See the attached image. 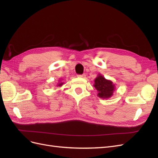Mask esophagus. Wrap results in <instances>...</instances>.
Returning <instances> with one entry per match:
<instances>
[{
	"mask_svg": "<svg viewBox=\"0 0 158 158\" xmlns=\"http://www.w3.org/2000/svg\"><path fill=\"white\" fill-rule=\"evenodd\" d=\"M85 76H86V75H85V74H83L82 75H78V77H80V78H85Z\"/></svg>",
	"mask_w": 158,
	"mask_h": 158,
	"instance_id": "34e87169",
	"label": "esophagus"
}]
</instances>
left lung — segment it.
Listing matches in <instances>:
<instances>
[{"label": "left lung", "instance_id": "1", "mask_svg": "<svg viewBox=\"0 0 158 158\" xmlns=\"http://www.w3.org/2000/svg\"><path fill=\"white\" fill-rule=\"evenodd\" d=\"M93 86L98 91V96L102 99H108L113 96L115 84L111 80L106 79L101 74L95 78Z\"/></svg>", "mask_w": 158, "mask_h": 158}]
</instances>
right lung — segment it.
Instances as JSON below:
<instances>
[{"mask_svg": "<svg viewBox=\"0 0 158 158\" xmlns=\"http://www.w3.org/2000/svg\"><path fill=\"white\" fill-rule=\"evenodd\" d=\"M63 84H64V82H62V80H61V79H59L58 83L56 84V86H57V87H58V86H59H59H62V85H63Z\"/></svg>", "mask_w": 158, "mask_h": 158, "instance_id": "add662e5", "label": "right lung"}]
</instances>
